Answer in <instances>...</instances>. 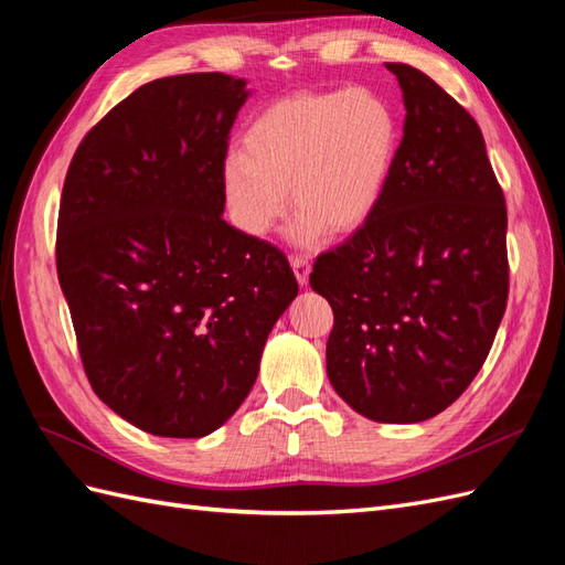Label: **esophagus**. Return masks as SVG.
I'll list each match as a JSON object with an SVG mask.
<instances>
[{
    "mask_svg": "<svg viewBox=\"0 0 565 565\" xmlns=\"http://www.w3.org/2000/svg\"><path fill=\"white\" fill-rule=\"evenodd\" d=\"M292 270H295L297 282L301 287L309 285V276H311V259H309V256H303V254L292 256Z\"/></svg>",
    "mask_w": 565,
    "mask_h": 565,
    "instance_id": "obj_1",
    "label": "esophagus"
}]
</instances>
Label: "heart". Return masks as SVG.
Returning a JSON list of instances; mask_svg holds the SVG:
<instances>
[{
	"mask_svg": "<svg viewBox=\"0 0 565 565\" xmlns=\"http://www.w3.org/2000/svg\"><path fill=\"white\" fill-rule=\"evenodd\" d=\"M401 119L374 89L303 92L254 117L243 150L221 162L233 224L264 237L287 212V185L297 214L289 241L311 247L324 231L351 233L377 212L401 152Z\"/></svg>",
	"mask_w": 565,
	"mask_h": 565,
	"instance_id": "obj_1",
	"label": "heart"
}]
</instances>
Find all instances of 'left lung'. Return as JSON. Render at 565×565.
I'll use <instances>...</instances> for the list:
<instances>
[{"label": "left lung", "mask_w": 565, "mask_h": 565, "mask_svg": "<svg viewBox=\"0 0 565 565\" xmlns=\"http://www.w3.org/2000/svg\"><path fill=\"white\" fill-rule=\"evenodd\" d=\"M398 77L405 125L382 204L320 254L328 377L358 415L431 419L473 382L507 309V207L476 119L422 71Z\"/></svg>", "instance_id": "obj_1"}]
</instances>
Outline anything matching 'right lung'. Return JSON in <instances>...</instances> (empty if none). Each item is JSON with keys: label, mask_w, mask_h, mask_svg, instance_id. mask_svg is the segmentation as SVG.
<instances>
[{"label": "right lung", "mask_w": 565, "mask_h": 565, "mask_svg": "<svg viewBox=\"0 0 565 565\" xmlns=\"http://www.w3.org/2000/svg\"><path fill=\"white\" fill-rule=\"evenodd\" d=\"M247 98L224 73L152 79L84 136L63 183L56 266L84 372L152 436L228 422L299 292L278 247L224 221L218 172Z\"/></svg>", "instance_id": "right-lung-1"}]
</instances>
